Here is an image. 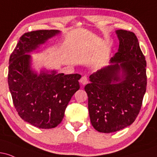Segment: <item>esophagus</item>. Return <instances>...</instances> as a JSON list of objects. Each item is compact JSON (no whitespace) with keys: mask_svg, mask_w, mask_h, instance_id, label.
I'll use <instances>...</instances> for the list:
<instances>
[{"mask_svg":"<svg viewBox=\"0 0 157 157\" xmlns=\"http://www.w3.org/2000/svg\"><path fill=\"white\" fill-rule=\"evenodd\" d=\"M80 82L82 85H86V84H87L88 83V78H87V77H86V76H83V77H81V79H80Z\"/></svg>","mask_w":157,"mask_h":157,"instance_id":"esophagus-1","label":"esophagus"}]
</instances>
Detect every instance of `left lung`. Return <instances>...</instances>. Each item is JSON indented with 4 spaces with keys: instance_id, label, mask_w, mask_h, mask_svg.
<instances>
[{
    "instance_id": "8db88e82",
    "label": "left lung",
    "mask_w": 157,
    "mask_h": 157,
    "mask_svg": "<svg viewBox=\"0 0 157 157\" xmlns=\"http://www.w3.org/2000/svg\"><path fill=\"white\" fill-rule=\"evenodd\" d=\"M118 51L109 66L89 77L85 86L91 125L102 133L116 132L136 120L146 91V60L134 33L117 30Z\"/></svg>"
}]
</instances>
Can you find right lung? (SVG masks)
Instances as JSON below:
<instances>
[{
    "mask_svg": "<svg viewBox=\"0 0 157 157\" xmlns=\"http://www.w3.org/2000/svg\"><path fill=\"white\" fill-rule=\"evenodd\" d=\"M60 33L59 30L25 33L10 58L9 89L16 111L24 121L39 128L57 127L71 97L80 89L78 74L65 75L46 68L37 73L32 68L29 54Z\"/></svg>",
    "mask_w": 157,
    "mask_h": 157,
    "instance_id": "right-lung-1",
    "label": "right lung"
}]
</instances>
